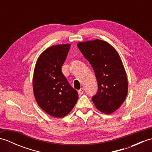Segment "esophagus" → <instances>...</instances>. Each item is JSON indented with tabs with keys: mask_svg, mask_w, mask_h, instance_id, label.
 <instances>
[{
	"mask_svg": "<svg viewBox=\"0 0 152 152\" xmlns=\"http://www.w3.org/2000/svg\"><path fill=\"white\" fill-rule=\"evenodd\" d=\"M83 92H84V89L83 88H81L80 90H78V93L80 95H82Z\"/></svg>",
	"mask_w": 152,
	"mask_h": 152,
	"instance_id": "34e87169",
	"label": "esophagus"
}]
</instances>
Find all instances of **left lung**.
I'll list each match as a JSON object with an SVG mask.
<instances>
[{
    "label": "left lung",
    "instance_id": "obj_1",
    "mask_svg": "<svg viewBox=\"0 0 152 152\" xmlns=\"http://www.w3.org/2000/svg\"><path fill=\"white\" fill-rule=\"evenodd\" d=\"M91 64L97 81L98 89L92 101L104 114L120 107L127 95V75L117 51L105 41L96 39L77 44Z\"/></svg>",
    "mask_w": 152,
    "mask_h": 152
}]
</instances>
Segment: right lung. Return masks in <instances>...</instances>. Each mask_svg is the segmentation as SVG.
I'll return each mask as SVG.
<instances>
[{
    "instance_id": "add662e5",
    "label": "right lung",
    "mask_w": 152,
    "mask_h": 152,
    "mask_svg": "<svg viewBox=\"0 0 152 152\" xmlns=\"http://www.w3.org/2000/svg\"><path fill=\"white\" fill-rule=\"evenodd\" d=\"M70 44L51 46L40 55L33 76L34 95L38 106L48 114L63 118L72 110L78 99L76 89L64 76L61 67Z\"/></svg>"
}]
</instances>
